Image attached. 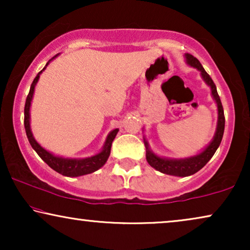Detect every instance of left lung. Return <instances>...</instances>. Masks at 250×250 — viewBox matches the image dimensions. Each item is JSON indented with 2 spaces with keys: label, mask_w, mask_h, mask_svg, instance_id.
Returning a JSON list of instances; mask_svg holds the SVG:
<instances>
[{
  "label": "left lung",
  "mask_w": 250,
  "mask_h": 250,
  "mask_svg": "<svg viewBox=\"0 0 250 250\" xmlns=\"http://www.w3.org/2000/svg\"><path fill=\"white\" fill-rule=\"evenodd\" d=\"M184 58H186V62L189 64L190 67L196 68L197 70L200 71V75L201 77H203L204 82L210 87L211 97H213L215 104L217 105V125L213 140H211L209 145H208L203 151H200L199 153H197V155L194 156L187 157V158H166V157H160L158 155H156V153L150 149L149 143L146 140V138H143V142H145L146 146V162L149 163V165L153 167L155 169L159 170L160 173L181 177L192 175V174L197 173L198 170H200L208 162H209L211 157L214 156L215 151H216L217 148L221 145L225 124L223 107H222L221 99L218 97L216 86H215L213 80H211L209 75L206 73L204 67L201 66L199 60H198L197 58H194L192 54L186 53L184 54Z\"/></svg>",
  "instance_id": "left-lung-1"
}]
</instances>
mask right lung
I'll use <instances>...</instances> for the list:
<instances>
[{
    "label": "right lung",
    "instance_id": "right-lung-1",
    "mask_svg": "<svg viewBox=\"0 0 250 250\" xmlns=\"http://www.w3.org/2000/svg\"><path fill=\"white\" fill-rule=\"evenodd\" d=\"M56 57H53L52 59H51L49 62L45 64V67L43 68V70H41L40 73L37 74V76L34 78L32 86H30L29 93H28V95H27L26 104H25L26 134H27V138H28L30 146H32V148L37 152V155H39L41 158H42L44 162H45L47 165L51 167V168L56 170V172H58L59 174H62V175H64V176H69V177H77V176H82V175H86V174H91V173L95 172V170H98L99 168H101V167L105 164V162H107L109 156H110V149H111L112 141H114V139L116 138V135H117L119 129L115 128V129H112L110 133H109L100 152L95 153V155L91 156V157H86V158H64V157H61V156H56V155H53L52 152L47 151V150L44 149L43 146L36 141L35 138H34L33 133H32V129H30V104H32L35 86H36L37 82H39V80H40V75L42 74L44 70H45L47 64H49Z\"/></svg>",
    "mask_w": 250,
    "mask_h": 250
}]
</instances>
